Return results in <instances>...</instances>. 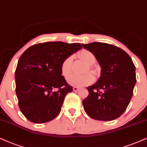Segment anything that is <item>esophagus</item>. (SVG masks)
<instances>
[{
	"mask_svg": "<svg viewBox=\"0 0 147 147\" xmlns=\"http://www.w3.org/2000/svg\"><path fill=\"white\" fill-rule=\"evenodd\" d=\"M80 89V87H73V91H75V92H76V91H78Z\"/></svg>",
	"mask_w": 147,
	"mask_h": 147,
	"instance_id": "obj_1",
	"label": "esophagus"
}]
</instances>
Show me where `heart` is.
Masks as SVG:
<instances>
[{
	"label": "heart",
	"instance_id": "obj_1",
	"mask_svg": "<svg viewBox=\"0 0 147 147\" xmlns=\"http://www.w3.org/2000/svg\"><path fill=\"white\" fill-rule=\"evenodd\" d=\"M79 57L85 61L89 65H92L96 62V57L92 52L88 50H83L79 53ZM72 57L68 56L65 58L61 64V72L62 75L66 77L70 73L72 70ZM92 69V68H90ZM93 77L90 73L83 75H78L72 74L67 78V82L69 85L75 87H83L90 85L93 81Z\"/></svg>",
	"mask_w": 147,
	"mask_h": 147
}]
</instances>
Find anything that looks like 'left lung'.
I'll return each mask as SVG.
<instances>
[{"label":"left lung","mask_w":147,"mask_h":147,"mask_svg":"<svg viewBox=\"0 0 147 147\" xmlns=\"http://www.w3.org/2000/svg\"><path fill=\"white\" fill-rule=\"evenodd\" d=\"M94 53L101 66V76L87 87L89 95L83 100L85 113L91 118L111 121L119 117L127 109L136 82L135 66L124 50L105 42L82 44Z\"/></svg>","instance_id":"obj_1"}]
</instances>
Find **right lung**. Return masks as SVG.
I'll return each mask as SVG.
<instances>
[{
	"label": "right lung",
	"instance_id": "right-lung-1",
	"mask_svg": "<svg viewBox=\"0 0 147 147\" xmlns=\"http://www.w3.org/2000/svg\"><path fill=\"white\" fill-rule=\"evenodd\" d=\"M81 47L80 43L42 42L20 56L15 72L16 92L20 111L31 122L46 123L60 113L65 96L72 92L62 75L61 64Z\"/></svg>",
	"mask_w": 147,
	"mask_h": 147
}]
</instances>
